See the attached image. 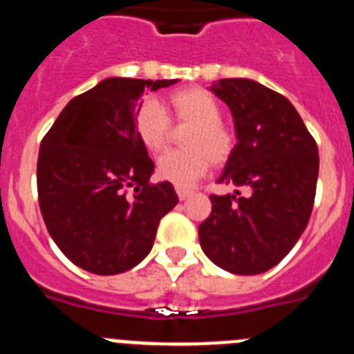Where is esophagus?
I'll return each mask as SVG.
<instances>
[{"mask_svg":"<svg viewBox=\"0 0 354 354\" xmlns=\"http://www.w3.org/2000/svg\"><path fill=\"white\" fill-rule=\"evenodd\" d=\"M175 192H177V196H179V200H186V198H189V196L193 195L192 189H186V187H177Z\"/></svg>","mask_w":354,"mask_h":354,"instance_id":"esophagus-1","label":"esophagus"}]
</instances>
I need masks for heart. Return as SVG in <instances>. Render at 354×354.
<instances>
[{"mask_svg":"<svg viewBox=\"0 0 354 354\" xmlns=\"http://www.w3.org/2000/svg\"><path fill=\"white\" fill-rule=\"evenodd\" d=\"M165 111L177 124H189L184 150H170L158 159V175L177 186H192L205 175L211 162L223 165L232 156L236 136L221 118V108L204 88H183L170 93ZM156 102H145L134 118V133L150 152H159L170 140V119Z\"/></svg>","mask_w":354,"mask_h":354,"instance_id":"b5f03b06","label":"heart"}]
</instances>
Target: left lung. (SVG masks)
Listing matches in <instances>:
<instances>
[{
	"instance_id": "obj_1",
	"label": "left lung",
	"mask_w": 354,
	"mask_h": 354,
	"mask_svg": "<svg viewBox=\"0 0 354 354\" xmlns=\"http://www.w3.org/2000/svg\"><path fill=\"white\" fill-rule=\"evenodd\" d=\"M212 92L230 108L237 143L218 183L246 195H211L198 227L204 253L234 274L271 270L292 250L314 207L317 143L289 99L245 77L220 80Z\"/></svg>"
}]
</instances>
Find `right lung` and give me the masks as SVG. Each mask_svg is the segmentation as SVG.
<instances>
[{"label":"right lung","mask_w":354,"mask_h":354,"mask_svg":"<svg viewBox=\"0 0 354 354\" xmlns=\"http://www.w3.org/2000/svg\"><path fill=\"white\" fill-rule=\"evenodd\" d=\"M174 83L108 77L74 97L40 143V212L56 246L81 270L118 274L140 264L161 218L179 202L168 180L150 183L154 162L134 133L143 92Z\"/></svg>","instance_id":"obj_1"}]
</instances>
